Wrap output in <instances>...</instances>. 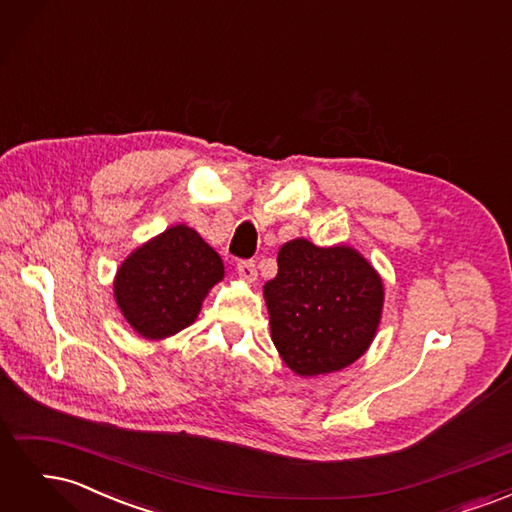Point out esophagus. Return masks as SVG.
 Masks as SVG:
<instances>
[{"mask_svg":"<svg viewBox=\"0 0 512 512\" xmlns=\"http://www.w3.org/2000/svg\"><path fill=\"white\" fill-rule=\"evenodd\" d=\"M237 273L243 282H256L258 277V271H256V265L254 260H241L237 262Z\"/></svg>","mask_w":512,"mask_h":512,"instance_id":"esophagus-1","label":"esophagus"}]
</instances>
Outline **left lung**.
<instances>
[{
    "instance_id": "1",
    "label": "left lung",
    "mask_w": 512,
    "mask_h": 512,
    "mask_svg": "<svg viewBox=\"0 0 512 512\" xmlns=\"http://www.w3.org/2000/svg\"><path fill=\"white\" fill-rule=\"evenodd\" d=\"M265 301L277 352L307 378L344 369L367 352L380 324L384 286L354 247L292 239L277 252Z\"/></svg>"
}]
</instances>
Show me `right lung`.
I'll return each instance as SVG.
<instances>
[{"mask_svg":"<svg viewBox=\"0 0 512 512\" xmlns=\"http://www.w3.org/2000/svg\"><path fill=\"white\" fill-rule=\"evenodd\" d=\"M224 277L218 252L185 224L166 228L121 262L115 301L145 339H164L196 320L207 292Z\"/></svg>","mask_w":512,"mask_h":512,"instance_id":"right-lung-1","label":"right lung"}]
</instances>
